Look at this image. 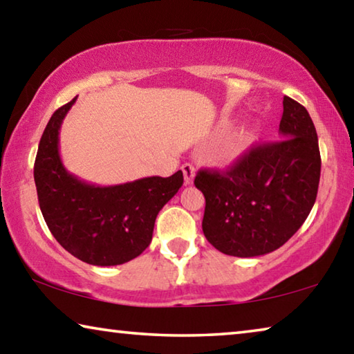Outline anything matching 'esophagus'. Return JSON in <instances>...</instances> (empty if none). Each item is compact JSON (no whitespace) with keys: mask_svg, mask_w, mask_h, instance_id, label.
<instances>
[{"mask_svg":"<svg viewBox=\"0 0 354 354\" xmlns=\"http://www.w3.org/2000/svg\"><path fill=\"white\" fill-rule=\"evenodd\" d=\"M181 170H183V173H184V183L187 184V185L194 183V178H195V167L192 165V164H184V165L181 167Z\"/></svg>","mask_w":354,"mask_h":354,"instance_id":"34e87169","label":"esophagus"}]
</instances>
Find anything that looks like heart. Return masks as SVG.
Instances as JSON below:
<instances>
[{"instance_id":"obj_1","label":"heart","mask_w":354,"mask_h":354,"mask_svg":"<svg viewBox=\"0 0 354 354\" xmlns=\"http://www.w3.org/2000/svg\"><path fill=\"white\" fill-rule=\"evenodd\" d=\"M245 148H247V143H245V142L232 143V145H230V147L225 149L223 160H226V162H232V160H236L237 158H241L242 153L245 151Z\"/></svg>"}]
</instances>
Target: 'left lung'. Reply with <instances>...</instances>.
<instances>
[{
    "label": "left lung",
    "instance_id": "8db88e82",
    "mask_svg": "<svg viewBox=\"0 0 354 354\" xmlns=\"http://www.w3.org/2000/svg\"><path fill=\"white\" fill-rule=\"evenodd\" d=\"M278 142L251 148L226 171L200 170L203 232L221 253L262 256L289 241L313 209L320 181L317 131L306 107L284 97Z\"/></svg>",
    "mask_w": 354,
    "mask_h": 354
}]
</instances>
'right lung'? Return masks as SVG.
<instances>
[{
	"label": "right lung",
	"mask_w": 354,
	"mask_h": 354,
	"mask_svg": "<svg viewBox=\"0 0 354 354\" xmlns=\"http://www.w3.org/2000/svg\"><path fill=\"white\" fill-rule=\"evenodd\" d=\"M76 98L53 113L41 134L34 164L39 206L70 254L92 266H120L151 242L156 217L183 185V171L104 187L71 175L59 154V131Z\"/></svg>",
	"instance_id": "1"
}]
</instances>
